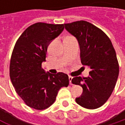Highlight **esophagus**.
Listing matches in <instances>:
<instances>
[{"mask_svg": "<svg viewBox=\"0 0 125 125\" xmlns=\"http://www.w3.org/2000/svg\"><path fill=\"white\" fill-rule=\"evenodd\" d=\"M72 76H69V84L70 85H72Z\"/></svg>", "mask_w": 125, "mask_h": 125, "instance_id": "1", "label": "esophagus"}]
</instances>
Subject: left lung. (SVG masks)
Returning a JSON list of instances; mask_svg holds the SVG:
<instances>
[{"label": "left lung", "mask_w": 125, "mask_h": 125, "mask_svg": "<svg viewBox=\"0 0 125 125\" xmlns=\"http://www.w3.org/2000/svg\"><path fill=\"white\" fill-rule=\"evenodd\" d=\"M64 27L79 42L81 63L90 69L87 77H75L72 80L83 89L75 101L84 108L98 109L112 95L119 76V63L112 43L101 30L86 21L64 24Z\"/></svg>", "instance_id": "8db88e82"}]
</instances>
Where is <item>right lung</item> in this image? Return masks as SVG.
<instances>
[{"label": "right lung", "mask_w": 125, "mask_h": 125, "mask_svg": "<svg viewBox=\"0 0 125 125\" xmlns=\"http://www.w3.org/2000/svg\"><path fill=\"white\" fill-rule=\"evenodd\" d=\"M63 29V24L35 23L24 31L14 45L10 78L17 94L32 109L48 108L56 101L61 87L69 85L67 74H51L42 68L48 46Z\"/></svg>", "instance_id": "add662e5"}]
</instances>
